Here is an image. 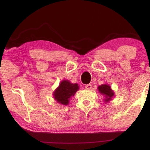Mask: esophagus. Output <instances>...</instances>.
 <instances>
[{"label":"esophagus","mask_w":150,"mask_h":150,"mask_svg":"<svg viewBox=\"0 0 150 150\" xmlns=\"http://www.w3.org/2000/svg\"><path fill=\"white\" fill-rule=\"evenodd\" d=\"M85 87L86 89H91L92 88V85H91V84H88V85H85Z\"/></svg>","instance_id":"esophagus-1"}]
</instances>
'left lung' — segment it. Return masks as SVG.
<instances>
[{"label": "left lung", "mask_w": 150, "mask_h": 150, "mask_svg": "<svg viewBox=\"0 0 150 150\" xmlns=\"http://www.w3.org/2000/svg\"><path fill=\"white\" fill-rule=\"evenodd\" d=\"M98 90L100 93L104 96V101L105 102H109L111 101L112 98L115 96L113 90L111 89V87L108 84H103L98 86Z\"/></svg>", "instance_id": "obj_1"}]
</instances>
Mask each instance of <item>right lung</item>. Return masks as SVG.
<instances>
[{"label": "right lung", "mask_w": 150, "mask_h": 150, "mask_svg": "<svg viewBox=\"0 0 150 150\" xmlns=\"http://www.w3.org/2000/svg\"><path fill=\"white\" fill-rule=\"evenodd\" d=\"M79 89V86L77 83H71L67 80H63L53 92V98L58 103L67 105L70 98L75 95Z\"/></svg>", "instance_id": "1"}]
</instances>
